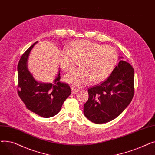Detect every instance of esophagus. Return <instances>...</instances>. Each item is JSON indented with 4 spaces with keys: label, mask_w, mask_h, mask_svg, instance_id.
<instances>
[{
    "label": "esophagus",
    "mask_w": 155,
    "mask_h": 155,
    "mask_svg": "<svg viewBox=\"0 0 155 155\" xmlns=\"http://www.w3.org/2000/svg\"><path fill=\"white\" fill-rule=\"evenodd\" d=\"M71 88L72 94H77V93L80 91L79 89H78V88H75V87H71Z\"/></svg>",
    "instance_id": "1"
}]
</instances>
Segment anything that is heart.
Here are the masks:
<instances>
[{"mask_svg":"<svg viewBox=\"0 0 155 155\" xmlns=\"http://www.w3.org/2000/svg\"><path fill=\"white\" fill-rule=\"evenodd\" d=\"M60 61L65 71L73 70L80 61L81 68L68 73L64 77V80L71 85L82 87L92 79L99 82L107 78L116 67L118 54L110 46L78 41L73 43L67 51L60 52Z\"/></svg>","mask_w":155,"mask_h":155,"instance_id":"heart-1","label":"heart"}]
</instances>
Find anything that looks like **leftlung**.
I'll return each mask as SVG.
<instances>
[{"mask_svg":"<svg viewBox=\"0 0 155 155\" xmlns=\"http://www.w3.org/2000/svg\"><path fill=\"white\" fill-rule=\"evenodd\" d=\"M85 116L95 124L112 120L127 107L134 94V73L129 63L120 60L110 75L100 84L88 89Z\"/></svg>","mask_w":155,"mask_h":155,"instance_id":"obj_1","label":"left lung"}]
</instances>
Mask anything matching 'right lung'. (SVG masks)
Returning a JSON list of instances; mask_svg holds the SVG:
<instances>
[{
    "label": "right lung",
    "mask_w": 155,
    "mask_h": 155,
    "mask_svg": "<svg viewBox=\"0 0 155 155\" xmlns=\"http://www.w3.org/2000/svg\"><path fill=\"white\" fill-rule=\"evenodd\" d=\"M36 42L22 55L18 70V94L26 107L41 117H51L58 114L71 94L70 85L60 80L59 73L53 83L43 84L34 79L26 66L29 54Z\"/></svg>",
    "instance_id": "1"
}]
</instances>
